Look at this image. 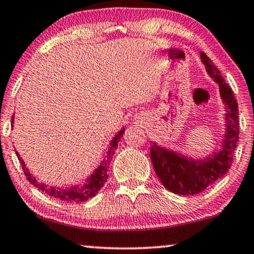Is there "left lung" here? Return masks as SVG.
<instances>
[{
    "label": "left lung",
    "instance_id": "1",
    "mask_svg": "<svg viewBox=\"0 0 254 254\" xmlns=\"http://www.w3.org/2000/svg\"><path fill=\"white\" fill-rule=\"evenodd\" d=\"M201 61L208 74L220 86L221 97L227 110V136L221 151L204 161L192 162L179 157L175 152L159 148L156 143L150 144V158L156 175L166 190L180 195H194L202 192L223 177L231 168L234 152L239 140L238 104L234 91L225 83L213 61L204 53H201Z\"/></svg>",
    "mask_w": 254,
    "mask_h": 254
}]
</instances>
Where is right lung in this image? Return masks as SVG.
<instances>
[{
	"instance_id": "1",
	"label": "right lung",
	"mask_w": 254,
	"mask_h": 254,
	"mask_svg": "<svg viewBox=\"0 0 254 254\" xmlns=\"http://www.w3.org/2000/svg\"><path fill=\"white\" fill-rule=\"evenodd\" d=\"M11 123H13V121H11ZM124 131L125 129H121L119 133H118V135H116V137L113 138L112 142H111L109 151H107V155H106V159H104L102 165L96 170L95 173L91 176V178L89 179L88 184L83 186L71 187V189H57V187H50L47 186L46 184L37 182L36 178H34V177L29 172V170L25 168V164H24L23 159L19 157L18 152L16 151V154L20 162V165H22L23 172L24 175H25L26 179L29 180L34 187H37L38 190H43V192L48 194L50 196H53V197H57L59 200L65 201V202H70V203L84 202V201L89 200L90 197L95 196L96 194L98 193V190L104 186V184L106 183L107 178H109V175H107V172H109L107 162L110 161V158L112 157V155L114 154V150H116L118 147V142H119L121 136H123Z\"/></svg>"
}]
</instances>
